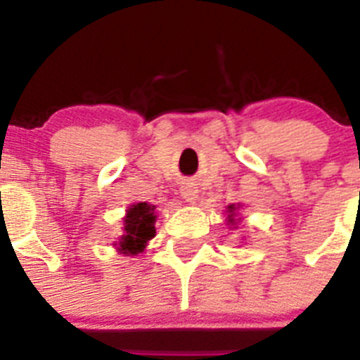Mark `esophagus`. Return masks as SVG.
Here are the masks:
<instances>
[{
  "label": "esophagus",
  "mask_w": 360,
  "mask_h": 360,
  "mask_svg": "<svg viewBox=\"0 0 360 360\" xmlns=\"http://www.w3.org/2000/svg\"><path fill=\"white\" fill-rule=\"evenodd\" d=\"M180 193H182L186 202H195V200L198 198V189H196L195 184H191V182L184 184V186L180 187Z\"/></svg>",
  "instance_id": "1"
}]
</instances>
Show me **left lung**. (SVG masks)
I'll return each mask as SVG.
<instances>
[{
    "label": "left lung",
    "mask_w": 360,
    "mask_h": 360,
    "mask_svg": "<svg viewBox=\"0 0 360 360\" xmlns=\"http://www.w3.org/2000/svg\"><path fill=\"white\" fill-rule=\"evenodd\" d=\"M229 209H231V212H232V211H234V207H232V205H231V207H229Z\"/></svg>",
    "instance_id": "8db88e82"
}]
</instances>
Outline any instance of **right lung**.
Wrapping results in <instances>:
<instances>
[{
    "label": "right lung",
    "instance_id": "obj_1",
    "mask_svg": "<svg viewBox=\"0 0 360 360\" xmlns=\"http://www.w3.org/2000/svg\"><path fill=\"white\" fill-rule=\"evenodd\" d=\"M155 207L146 202L136 203L128 211L124 218V234L119 241V247L124 254H139L146 249L151 238H155Z\"/></svg>",
    "mask_w": 360,
    "mask_h": 360
}]
</instances>
